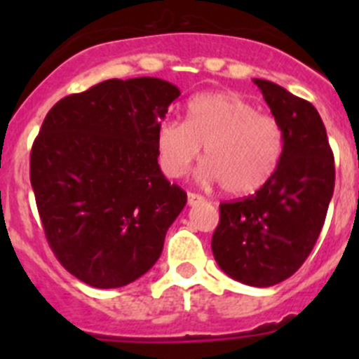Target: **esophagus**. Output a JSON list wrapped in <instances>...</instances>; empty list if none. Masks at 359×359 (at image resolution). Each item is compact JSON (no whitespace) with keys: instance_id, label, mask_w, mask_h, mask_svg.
Instances as JSON below:
<instances>
[{"instance_id":"1","label":"esophagus","mask_w":359,"mask_h":359,"mask_svg":"<svg viewBox=\"0 0 359 359\" xmlns=\"http://www.w3.org/2000/svg\"><path fill=\"white\" fill-rule=\"evenodd\" d=\"M205 201V198L199 194H194V192H189V205L190 207H194V205H199V203Z\"/></svg>"}]
</instances>
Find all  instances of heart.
<instances>
[{"label": "heart", "mask_w": 359, "mask_h": 359, "mask_svg": "<svg viewBox=\"0 0 359 359\" xmlns=\"http://www.w3.org/2000/svg\"><path fill=\"white\" fill-rule=\"evenodd\" d=\"M158 156L165 174L180 177L201 154L207 163L199 177L223 183L231 196L253 194L277 170L284 138L273 116L237 93L212 91L189 102L185 120H165L156 135Z\"/></svg>", "instance_id": "obj_1"}]
</instances>
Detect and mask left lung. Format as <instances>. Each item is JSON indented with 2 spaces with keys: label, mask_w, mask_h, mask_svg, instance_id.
<instances>
[{
  "label": "left lung",
  "mask_w": 359,
  "mask_h": 359,
  "mask_svg": "<svg viewBox=\"0 0 359 359\" xmlns=\"http://www.w3.org/2000/svg\"><path fill=\"white\" fill-rule=\"evenodd\" d=\"M253 82L282 129V156L255 194L219 205L212 252L233 280L269 287L290 278L315 246L334 192V158L313 104L275 82Z\"/></svg>",
  "instance_id": "8db88e82"
}]
</instances>
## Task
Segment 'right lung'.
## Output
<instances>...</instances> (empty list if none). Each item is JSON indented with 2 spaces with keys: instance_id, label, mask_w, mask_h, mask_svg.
Wrapping results in <instances>:
<instances>
[{
  "instance_id": "1",
  "label": "right lung",
  "mask_w": 359,
  "mask_h": 359,
  "mask_svg": "<svg viewBox=\"0 0 359 359\" xmlns=\"http://www.w3.org/2000/svg\"><path fill=\"white\" fill-rule=\"evenodd\" d=\"M177 97L163 79H109L65 97L44 118L30 183L50 248L79 280L128 286L160 259L187 205L158 165V129Z\"/></svg>"
}]
</instances>
